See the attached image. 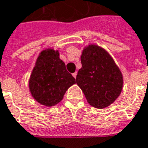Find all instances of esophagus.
<instances>
[{"label": "esophagus", "instance_id": "obj_1", "mask_svg": "<svg viewBox=\"0 0 148 148\" xmlns=\"http://www.w3.org/2000/svg\"><path fill=\"white\" fill-rule=\"evenodd\" d=\"M73 75V77H74V78H76V76H77V72H74V74H72Z\"/></svg>", "mask_w": 148, "mask_h": 148}]
</instances>
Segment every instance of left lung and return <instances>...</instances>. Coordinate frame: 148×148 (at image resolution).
Segmentation results:
<instances>
[{"mask_svg": "<svg viewBox=\"0 0 148 148\" xmlns=\"http://www.w3.org/2000/svg\"><path fill=\"white\" fill-rule=\"evenodd\" d=\"M81 62L76 83L87 102L97 109L112 105L120 96L124 85L122 72L112 57L105 48L90 43L83 47Z\"/></svg>", "mask_w": 148, "mask_h": 148, "instance_id": "8db88e82", "label": "left lung"}]
</instances>
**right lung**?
I'll return each mask as SVG.
<instances>
[{"label": "right lung", "mask_w": 148, "mask_h": 148, "mask_svg": "<svg viewBox=\"0 0 148 148\" xmlns=\"http://www.w3.org/2000/svg\"><path fill=\"white\" fill-rule=\"evenodd\" d=\"M75 78L59 58V51L45 48L39 54L28 80L31 96L42 106L51 107L61 101Z\"/></svg>", "instance_id": "right-lung-1"}]
</instances>
